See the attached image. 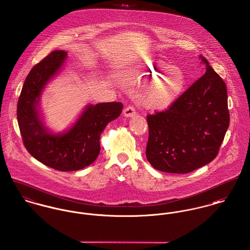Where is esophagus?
<instances>
[{
  "mask_svg": "<svg viewBox=\"0 0 250 250\" xmlns=\"http://www.w3.org/2000/svg\"><path fill=\"white\" fill-rule=\"evenodd\" d=\"M123 114L125 117L130 118L133 117L135 114H136V111H135V108L129 105V106H126L124 111H123Z\"/></svg>",
  "mask_w": 250,
  "mask_h": 250,
  "instance_id": "1",
  "label": "esophagus"
}]
</instances>
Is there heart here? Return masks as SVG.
I'll list each match as a JSON object with an SVG mask.
<instances>
[{
	"label": "heart",
	"instance_id": "1",
	"mask_svg": "<svg viewBox=\"0 0 250 250\" xmlns=\"http://www.w3.org/2000/svg\"><path fill=\"white\" fill-rule=\"evenodd\" d=\"M120 79L131 88H139L148 82L140 92V101L153 110L165 109L175 103L185 86L183 72L159 59L128 68L121 74Z\"/></svg>",
	"mask_w": 250,
	"mask_h": 250
}]
</instances>
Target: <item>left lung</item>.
<instances>
[{"label":"left lung","instance_id":"left-lung-1","mask_svg":"<svg viewBox=\"0 0 250 250\" xmlns=\"http://www.w3.org/2000/svg\"><path fill=\"white\" fill-rule=\"evenodd\" d=\"M204 74L169 109L148 115L146 158L165 173L187 174L213 161L229 125L226 84L208 61Z\"/></svg>","mask_w":250,"mask_h":250}]
</instances>
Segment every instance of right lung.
Instances as JSON below:
<instances>
[{"label": "right lung", "instance_id": "1", "mask_svg": "<svg viewBox=\"0 0 250 250\" xmlns=\"http://www.w3.org/2000/svg\"><path fill=\"white\" fill-rule=\"evenodd\" d=\"M66 59L67 53L57 50L38 63L23 83L17 106L18 124L27 151L39 162L62 172L83 169L96 160L101 134L123 109L119 102L87 104L68 128L62 132L50 129L45 125L41 99Z\"/></svg>", "mask_w": 250, "mask_h": 250}]
</instances>
